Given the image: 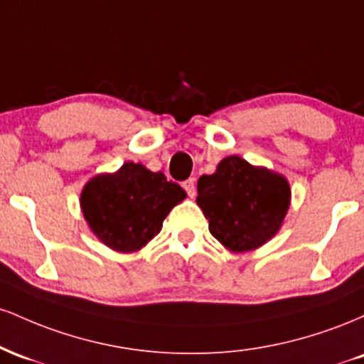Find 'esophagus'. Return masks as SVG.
I'll return each mask as SVG.
<instances>
[{"label":"esophagus","instance_id":"34e87169","mask_svg":"<svg viewBox=\"0 0 364 364\" xmlns=\"http://www.w3.org/2000/svg\"><path fill=\"white\" fill-rule=\"evenodd\" d=\"M183 186H185V190H186V193H188V196H191V198H193L195 196V193H196V186H195V178H190V179H186L185 183H183Z\"/></svg>","mask_w":364,"mask_h":364}]
</instances>
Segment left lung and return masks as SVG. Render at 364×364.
Here are the masks:
<instances>
[{
	"mask_svg": "<svg viewBox=\"0 0 364 364\" xmlns=\"http://www.w3.org/2000/svg\"><path fill=\"white\" fill-rule=\"evenodd\" d=\"M196 190L210 235L235 253L252 252L272 240L291 203L289 183L282 174L240 156L223 159L214 174L200 176Z\"/></svg>",
	"mask_w": 364,
	"mask_h": 364,
	"instance_id": "1",
	"label": "left lung"
}]
</instances>
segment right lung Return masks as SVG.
<instances>
[{"mask_svg":"<svg viewBox=\"0 0 364 364\" xmlns=\"http://www.w3.org/2000/svg\"><path fill=\"white\" fill-rule=\"evenodd\" d=\"M186 198L164 173L124 162L112 174H97L83 186L80 207L90 231L119 253L139 252L161 231L171 208Z\"/></svg>","mask_w":364,"mask_h":364,"instance_id":"add662e5","label":"right lung"}]
</instances>
